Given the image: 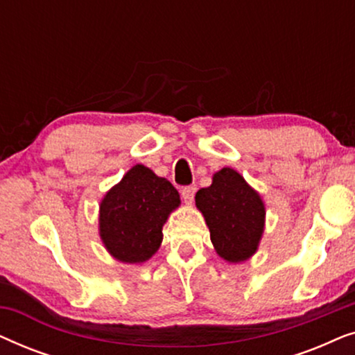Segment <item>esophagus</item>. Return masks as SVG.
Segmentation results:
<instances>
[{
  "label": "esophagus",
  "mask_w": 355,
  "mask_h": 355,
  "mask_svg": "<svg viewBox=\"0 0 355 355\" xmlns=\"http://www.w3.org/2000/svg\"><path fill=\"white\" fill-rule=\"evenodd\" d=\"M196 191H197L196 186H187V187L182 189L181 196L184 198V202H186V205H192L193 196H196Z\"/></svg>",
  "instance_id": "obj_1"
}]
</instances>
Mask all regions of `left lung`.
I'll list each match as a JSON object with an SVG mask.
<instances>
[{
	"instance_id": "left-lung-1",
	"label": "left lung",
	"mask_w": 355,
	"mask_h": 355,
	"mask_svg": "<svg viewBox=\"0 0 355 355\" xmlns=\"http://www.w3.org/2000/svg\"><path fill=\"white\" fill-rule=\"evenodd\" d=\"M216 254L227 263L249 260L259 250L265 231L266 208L259 192L236 169L223 168L211 186L196 193Z\"/></svg>"
}]
</instances>
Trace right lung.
<instances>
[{"label": "right lung", "instance_id": "obj_1", "mask_svg": "<svg viewBox=\"0 0 355 355\" xmlns=\"http://www.w3.org/2000/svg\"><path fill=\"white\" fill-rule=\"evenodd\" d=\"M181 205L168 179L134 164L100 202L98 234L108 254L123 263L140 265L157 254L163 226Z\"/></svg>", "mask_w": 355, "mask_h": 355}]
</instances>
